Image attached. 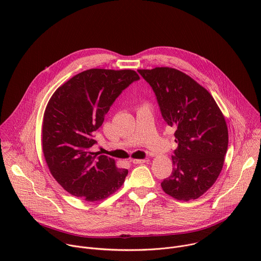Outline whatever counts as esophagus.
Listing matches in <instances>:
<instances>
[{
	"mask_svg": "<svg viewBox=\"0 0 261 261\" xmlns=\"http://www.w3.org/2000/svg\"><path fill=\"white\" fill-rule=\"evenodd\" d=\"M148 161H150V160H148L147 158H145V159H133L132 160V162L134 164H143V163H147Z\"/></svg>",
	"mask_w": 261,
	"mask_h": 261,
	"instance_id": "34e87169",
	"label": "esophagus"
}]
</instances>
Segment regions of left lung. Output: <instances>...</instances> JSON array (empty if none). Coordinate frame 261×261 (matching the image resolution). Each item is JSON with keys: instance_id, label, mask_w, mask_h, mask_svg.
<instances>
[{"instance_id": "1", "label": "left lung", "mask_w": 261, "mask_h": 261, "mask_svg": "<svg viewBox=\"0 0 261 261\" xmlns=\"http://www.w3.org/2000/svg\"><path fill=\"white\" fill-rule=\"evenodd\" d=\"M138 72L155 92L164 121L175 128L173 168L161 187L174 199H197L215 184L224 164L225 118L208 91L186 73L169 67Z\"/></svg>"}]
</instances>
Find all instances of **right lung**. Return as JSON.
I'll return each instance as SVG.
<instances>
[{"instance_id": "1", "label": "right lung", "mask_w": 261, "mask_h": 261, "mask_svg": "<svg viewBox=\"0 0 261 261\" xmlns=\"http://www.w3.org/2000/svg\"><path fill=\"white\" fill-rule=\"evenodd\" d=\"M138 80L130 69H89L59 87L49 99L42 124L43 155L51 175L71 195L94 202L122 187L128 169L91 147L110 106Z\"/></svg>"}]
</instances>
